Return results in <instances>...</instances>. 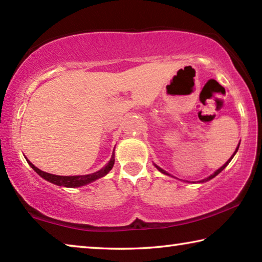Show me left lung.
I'll list each match as a JSON object with an SVG mask.
<instances>
[{
	"label": "left lung",
	"instance_id": "obj_1",
	"mask_svg": "<svg viewBox=\"0 0 262 262\" xmlns=\"http://www.w3.org/2000/svg\"><path fill=\"white\" fill-rule=\"evenodd\" d=\"M238 148H239V145H238V147H237V149H236V151H234V154H233V155H232V156H231V158H230V159H229V161H228L227 163H225L223 166H222V167H220V168H219V170H217V171L215 172V173H212V174H211L210 177H208V178H206V179H203V180H201V183H205V181H208V180H210V179H212V178H214V177H216L217 174H219V173H220V172H222V171H223V170H224V168H225V167H227V165H228V164H229L230 162H231V159L233 158V156H234V155H236V152H237V150H238ZM156 167L158 168V170H159V171H161V172H162V173H164V174H167V176H170V174H168V173H167V172H165V171H164V170H163V168H161V167H158V166H156Z\"/></svg>",
	"mask_w": 262,
	"mask_h": 262
}]
</instances>
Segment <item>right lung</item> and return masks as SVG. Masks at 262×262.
I'll return each mask as SVG.
<instances>
[{
	"mask_svg": "<svg viewBox=\"0 0 262 262\" xmlns=\"http://www.w3.org/2000/svg\"><path fill=\"white\" fill-rule=\"evenodd\" d=\"M29 163V165L33 168V170L37 172V173L42 177L43 179L50 181L52 184H55L57 186H64V187H79V186H83V185H86L89 183H92V181H95L97 179L101 178V177H104L105 174H107L108 172L112 170V167L114 165V155L111 158V161L108 162L107 165L105 167L101 168V170L95 172V173H91V174H85V176H55V174H51V173H47V172H43L41 170H39L38 167H35L32 163H31L29 159H26Z\"/></svg>",
	"mask_w": 262,
	"mask_h": 262,
	"instance_id": "right-lung-1",
	"label": "right lung"
}]
</instances>
